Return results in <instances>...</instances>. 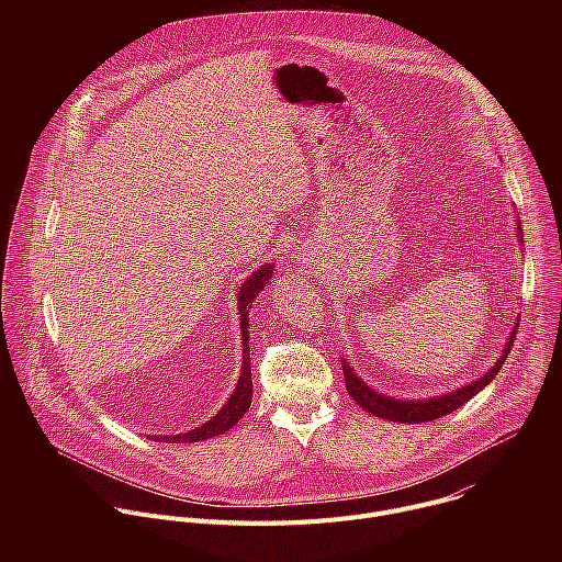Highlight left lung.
<instances>
[{
    "label": "left lung",
    "mask_w": 562,
    "mask_h": 562,
    "mask_svg": "<svg viewBox=\"0 0 562 562\" xmlns=\"http://www.w3.org/2000/svg\"><path fill=\"white\" fill-rule=\"evenodd\" d=\"M518 237L522 243V226L518 222ZM516 327H518V319H516ZM516 327L514 331L509 334L507 338V345L501 353V358L494 362L492 369H487L483 375L475 378L473 382L460 386V389H453L445 395H436V397H423V400H400V397H391V395H384V393H378L375 389H371L353 369L351 364L340 358L342 362V373H345V384H347V391L349 395L356 400V403L373 414L375 418H384V420H391V423H409V425H416V423H429V420H436V418H442L456 409H460L464 403H469V400L483 391L501 371V367L505 364L512 347H514V340H516Z\"/></svg>",
    "instance_id": "8db88e82"
}]
</instances>
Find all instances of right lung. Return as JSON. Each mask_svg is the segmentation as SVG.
<instances>
[{"mask_svg":"<svg viewBox=\"0 0 562 562\" xmlns=\"http://www.w3.org/2000/svg\"><path fill=\"white\" fill-rule=\"evenodd\" d=\"M273 262L260 267L256 273H251L243 286L237 291V313H239V331H243V371H239L237 384L231 393V397L224 403V407L204 425L198 429H191L187 434L178 436H150L155 442H200L215 438L224 431H228L239 418H243L251 405L254 397V380H251V356H249V311L254 300L260 295V291L269 284L273 276Z\"/></svg>","mask_w":562,"mask_h":562,"instance_id":"right-lung-1","label":"right lung"}]
</instances>
